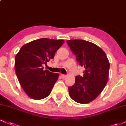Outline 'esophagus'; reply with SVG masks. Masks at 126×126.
I'll use <instances>...</instances> for the list:
<instances>
[{
  "label": "esophagus",
  "instance_id": "34e87169",
  "mask_svg": "<svg viewBox=\"0 0 126 126\" xmlns=\"http://www.w3.org/2000/svg\"><path fill=\"white\" fill-rule=\"evenodd\" d=\"M61 75V77L62 78H66V75H63V74H61L60 75Z\"/></svg>",
  "mask_w": 126,
  "mask_h": 126
}]
</instances>
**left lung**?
Here are the masks:
<instances>
[{"instance_id": "obj_1", "label": "left lung", "mask_w": 126, "mask_h": 126, "mask_svg": "<svg viewBox=\"0 0 126 126\" xmlns=\"http://www.w3.org/2000/svg\"><path fill=\"white\" fill-rule=\"evenodd\" d=\"M79 65L85 68L83 76H76L75 83L69 87L73 100L88 104L101 93L107 83L110 62L105 52L96 44L83 40H67Z\"/></svg>"}]
</instances>
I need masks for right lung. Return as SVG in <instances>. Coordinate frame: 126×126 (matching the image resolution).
Instances as JSON below:
<instances>
[{
  "instance_id": "1",
  "label": "right lung",
  "mask_w": 126,
  "mask_h": 126,
  "mask_svg": "<svg viewBox=\"0 0 126 126\" xmlns=\"http://www.w3.org/2000/svg\"><path fill=\"white\" fill-rule=\"evenodd\" d=\"M64 43L63 40L40 38L24 45L15 56L16 74L29 97L38 100L51 93L59 74L44 70L43 64L54 59Z\"/></svg>"
}]
</instances>
